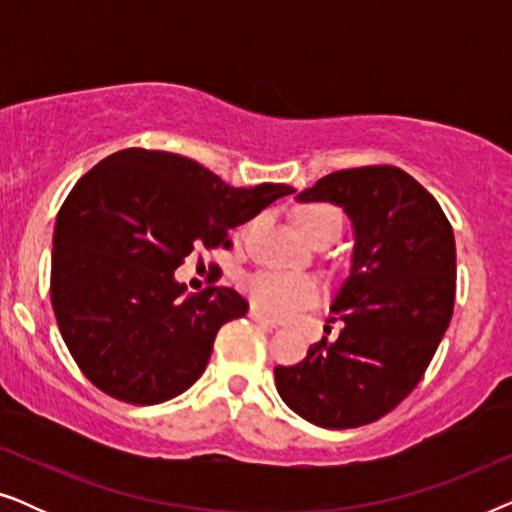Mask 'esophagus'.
Returning <instances> with one entry per match:
<instances>
[{
    "label": "esophagus",
    "instance_id": "obj_1",
    "mask_svg": "<svg viewBox=\"0 0 512 512\" xmlns=\"http://www.w3.org/2000/svg\"><path fill=\"white\" fill-rule=\"evenodd\" d=\"M249 317H251V321H256V324H261L265 328H277V321L270 319V317H265V314L261 310H256V307H251Z\"/></svg>",
    "mask_w": 512,
    "mask_h": 512
}]
</instances>
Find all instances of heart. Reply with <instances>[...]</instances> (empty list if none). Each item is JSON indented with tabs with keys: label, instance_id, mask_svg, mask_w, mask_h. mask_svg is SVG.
I'll list each match as a JSON object with an SVG mask.
<instances>
[{
	"label": "heart",
	"instance_id": "heart-1",
	"mask_svg": "<svg viewBox=\"0 0 512 512\" xmlns=\"http://www.w3.org/2000/svg\"><path fill=\"white\" fill-rule=\"evenodd\" d=\"M298 228L307 240H314L326 230H342V214L333 205H307L298 212ZM247 293L258 310L272 317H291L314 305L321 296L319 284L312 277L291 272H256L247 279Z\"/></svg>",
	"mask_w": 512,
	"mask_h": 512
}]
</instances>
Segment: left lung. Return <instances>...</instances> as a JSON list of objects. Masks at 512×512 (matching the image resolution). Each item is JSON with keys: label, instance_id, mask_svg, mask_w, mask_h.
<instances>
[{"label": "left lung", "instance_id": "left-lung-1", "mask_svg": "<svg viewBox=\"0 0 512 512\" xmlns=\"http://www.w3.org/2000/svg\"><path fill=\"white\" fill-rule=\"evenodd\" d=\"M298 200L340 205L356 242L331 307L342 331L277 366V391L307 422L356 429L394 410L429 368L454 310V233L438 200L394 165L326 174Z\"/></svg>", "mask_w": 512, "mask_h": 512}]
</instances>
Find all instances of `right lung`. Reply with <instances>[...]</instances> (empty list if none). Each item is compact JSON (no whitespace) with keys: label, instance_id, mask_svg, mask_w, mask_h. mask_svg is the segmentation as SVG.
<instances>
[{"label":"right lung","instance_id":"add662e5","mask_svg":"<svg viewBox=\"0 0 512 512\" xmlns=\"http://www.w3.org/2000/svg\"><path fill=\"white\" fill-rule=\"evenodd\" d=\"M291 193L233 188L191 158L146 149L83 174L58 212L51 261L53 312L81 373L132 405L184 394L249 303L226 286L184 296L174 270L193 249H228L230 228Z\"/></svg>","mask_w":512,"mask_h":512}]
</instances>
